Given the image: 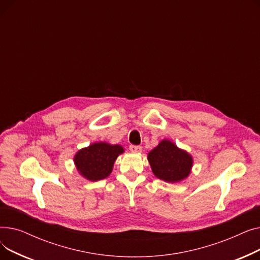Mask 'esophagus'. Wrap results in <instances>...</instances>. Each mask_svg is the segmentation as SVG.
<instances>
[{"label":"esophagus","instance_id":"obj_1","mask_svg":"<svg viewBox=\"0 0 260 260\" xmlns=\"http://www.w3.org/2000/svg\"><path fill=\"white\" fill-rule=\"evenodd\" d=\"M129 151L132 153H141L142 152V146H140V145H131Z\"/></svg>","mask_w":260,"mask_h":260}]
</instances>
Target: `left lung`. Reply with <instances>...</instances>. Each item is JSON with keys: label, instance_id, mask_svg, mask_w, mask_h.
<instances>
[{"label": "left lung", "instance_id": "8db88e82", "mask_svg": "<svg viewBox=\"0 0 260 260\" xmlns=\"http://www.w3.org/2000/svg\"><path fill=\"white\" fill-rule=\"evenodd\" d=\"M147 160L157 178L171 183L187 178L193 168V157L174 142L163 139L147 154Z\"/></svg>", "mask_w": 260, "mask_h": 260}]
</instances>
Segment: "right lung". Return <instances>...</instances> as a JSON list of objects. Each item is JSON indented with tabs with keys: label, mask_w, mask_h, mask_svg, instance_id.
Masks as SVG:
<instances>
[{
	"label": "right lung",
	"mask_w": 260,
	"mask_h": 260,
	"mask_svg": "<svg viewBox=\"0 0 260 260\" xmlns=\"http://www.w3.org/2000/svg\"><path fill=\"white\" fill-rule=\"evenodd\" d=\"M123 153L124 148L119 144L94 142L78 151L74 162L82 177L89 181H98L111 175L116 159Z\"/></svg>",
	"instance_id": "add662e5"
}]
</instances>
